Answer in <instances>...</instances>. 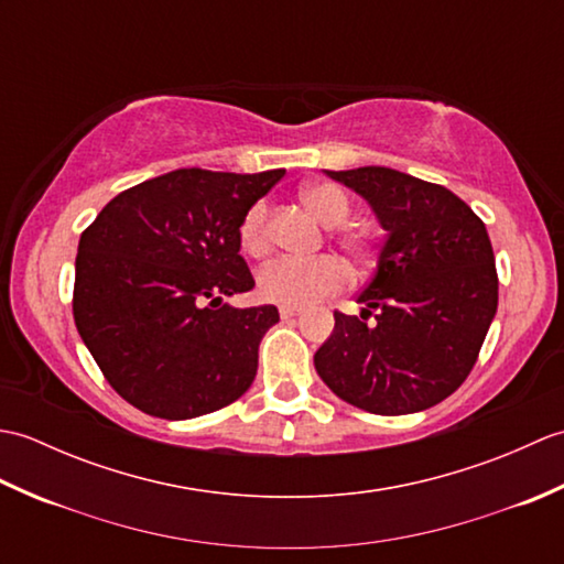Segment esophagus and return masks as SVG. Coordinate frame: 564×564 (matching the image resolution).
Listing matches in <instances>:
<instances>
[{
	"label": "esophagus",
	"instance_id": "34e87169",
	"mask_svg": "<svg viewBox=\"0 0 564 564\" xmlns=\"http://www.w3.org/2000/svg\"><path fill=\"white\" fill-rule=\"evenodd\" d=\"M279 313H281V317L283 319H291V317H297V315H301V310H297V307H279Z\"/></svg>",
	"mask_w": 564,
	"mask_h": 564
}]
</instances>
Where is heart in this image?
I'll list each match as a JSON object with an SVG mask.
<instances>
[{
	"instance_id": "obj_1",
	"label": "heart",
	"mask_w": 564,
	"mask_h": 564,
	"mask_svg": "<svg viewBox=\"0 0 564 564\" xmlns=\"http://www.w3.org/2000/svg\"><path fill=\"white\" fill-rule=\"evenodd\" d=\"M301 200L327 227L341 225L351 213V200L346 196V191L329 182L303 186ZM267 220L269 206L263 200H257L247 210L242 223H239V242H242V249L249 257L267 254ZM341 242L354 257H364L368 249V242L361 232H341ZM257 283L261 297H267L269 303L285 307H305L310 303H317L319 297L341 291L349 283V271L344 269V263L332 257H319L310 261L275 259L259 271Z\"/></svg>"
}]
</instances>
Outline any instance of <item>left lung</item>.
I'll return each mask as SVG.
<instances>
[{
  "label": "left lung",
  "mask_w": 564,
  "mask_h": 564,
  "mask_svg": "<svg viewBox=\"0 0 564 564\" xmlns=\"http://www.w3.org/2000/svg\"><path fill=\"white\" fill-rule=\"evenodd\" d=\"M325 174L368 203L386 242L356 297L361 317L334 313L317 373L370 414L429 410L463 386L497 315L487 227L453 191L388 166Z\"/></svg>",
  "instance_id": "8db88e82"
}]
</instances>
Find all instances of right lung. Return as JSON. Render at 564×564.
Listing matches in <instances>:
<instances>
[{"label": "right lung", "mask_w": 564, "mask_h": 564, "mask_svg": "<svg viewBox=\"0 0 564 564\" xmlns=\"http://www.w3.org/2000/svg\"><path fill=\"white\" fill-rule=\"evenodd\" d=\"M283 174L176 170L118 194L82 232L75 325L111 388L140 412L194 419L254 382L279 310L225 297L254 289L239 223Z\"/></svg>", "instance_id": "obj_1"}]
</instances>
